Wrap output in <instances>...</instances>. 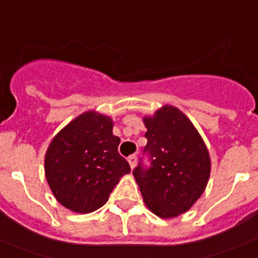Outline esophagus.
<instances>
[{
	"label": "esophagus",
	"mask_w": 258,
	"mask_h": 258,
	"mask_svg": "<svg viewBox=\"0 0 258 258\" xmlns=\"http://www.w3.org/2000/svg\"><path fill=\"white\" fill-rule=\"evenodd\" d=\"M127 162H129V165H131L132 169H134V166L137 165V155H131L129 158H127Z\"/></svg>",
	"instance_id": "34e87169"
}]
</instances>
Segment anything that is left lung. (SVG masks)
<instances>
[{"label":"left lung","mask_w":258,"mask_h":258,"mask_svg":"<svg viewBox=\"0 0 258 258\" xmlns=\"http://www.w3.org/2000/svg\"><path fill=\"white\" fill-rule=\"evenodd\" d=\"M148 144L144 154L150 165L133 170L149 210L159 218L186 212L201 198L210 178V154L188 118L171 105L145 117Z\"/></svg>","instance_id":"1"}]
</instances>
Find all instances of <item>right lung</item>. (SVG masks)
Segmentation results:
<instances>
[{
    "instance_id": "right-lung-1",
    "label": "right lung",
    "mask_w": 258,
    "mask_h": 258,
    "mask_svg": "<svg viewBox=\"0 0 258 258\" xmlns=\"http://www.w3.org/2000/svg\"><path fill=\"white\" fill-rule=\"evenodd\" d=\"M112 118L86 112L56 134L44 158V171L57 202L79 214L105 204L131 166L118 153Z\"/></svg>"
}]
</instances>
